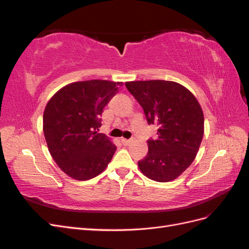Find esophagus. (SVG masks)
<instances>
[{
	"instance_id": "obj_1",
	"label": "esophagus",
	"mask_w": 249,
	"mask_h": 249,
	"mask_svg": "<svg viewBox=\"0 0 249 249\" xmlns=\"http://www.w3.org/2000/svg\"><path fill=\"white\" fill-rule=\"evenodd\" d=\"M131 142H132V140H130V139H124V138L122 139V143L124 145H129Z\"/></svg>"
}]
</instances>
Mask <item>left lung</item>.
Listing matches in <instances>:
<instances>
[{"label": "left lung", "instance_id": "1", "mask_svg": "<svg viewBox=\"0 0 249 249\" xmlns=\"http://www.w3.org/2000/svg\"><path fill=\"white\" fill-rule=\"evenodd\" d=\"M140 104L148 124L158 126L157 138L148 139V152L138 162L141 172L156 182H170L190 166L203 136V113L189 90L164 80L126 82Z\"/></svg>", "mask_w": 249, "mask_h": 249}]
</instances>
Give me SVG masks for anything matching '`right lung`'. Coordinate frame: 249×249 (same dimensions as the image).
Returning <instances> with one entry per match:
<instances>
[{"instance_id": "add662e5", "label": "right lung", "mask_w": 249, "mask_h": 249, "mask_svg": "<svg viewBox=\"0 0 249 249\" xmlns=\"http://www.w3.org/2000/svg\"><path fill=\"white\" fill-rule=\"evenodd\" d=\"M123 82H74L57 91L43 112V134L58 166L67 176L87 180L99 176L112 160L116 146L97 133L105 106Z\"/></svg>"}]
</instances>
